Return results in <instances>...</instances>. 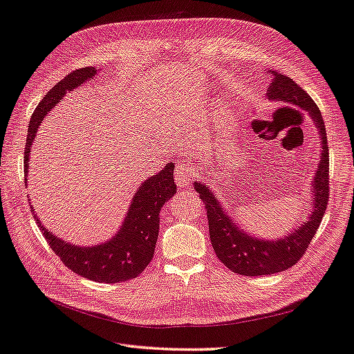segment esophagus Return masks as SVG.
<instances>
[{
    "instance_id": "34e87169",
    "label": "esophagus",
    "mask_w": 354,
    "mask_h": 354,
    "mask_svg": "<svg viewBox=\"0 0 354 354\" xmlns=\"http://www.w3.org/2000/svg\"><path fill=\"white\" fill-rule=\"evenodd\" d=\"M174 176H176V181L180 189H186L196 177V169L194 165H190L189 162L187 164H177L176 169H174Z\"/></svg>"
}]
</instances>
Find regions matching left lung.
I'll return each instance as SVG.
<instances>
[{"instance_id":"1","label":"left lung","mask_w":354,"mask_h":354,"mask_svg":"<svg viewBox=\"0 0 354 354\" xmlns=\"http://www.w3.org/2000/svg\"><path fill=\"white\" fill-rule=\"evenodd\" d=\"M268 74H272V82L268 86V93H266L268 98L293 104V106L308 111L322 138L320 146L323 150L316 177H314V204L308 221H305L299 229H293L292 234L277 241L259 240V238L244 234V231L238 229L232 218L227 216V212H225L221 203L205 185H194L199 194V199H203L205 204L209 240H212L216 256L229 270L247 277L277 274L299 262L304 253L307 252L313 236L316 235L329 201V147L326 128H324L317 104L286 74L271 70Z\"/></svg>"}]
</instances>
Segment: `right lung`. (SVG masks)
<instances>
[{"label": "right lung", "instance_id": "1", "mask_svg": "<svg viewBox=\"0 0 354 354\" xmlns=\"http://www.w3.org/2000/svg\"><path fill=\"white\" fill-rule=\"evenodd\" d=\"M95 74H97V68L93 66H86V68L70 73L53 89L47 92L43 101L37 106L31 116L30 127H28L24 156L25 180L31 145L38 127L41 125V120L62 100L66 91L82 86L83 82L92 79ZM176 192L174 162H169L156 176H151L138 187L119 232L110 241L98 245L79 247L70 244L47 231L41 222H38V217H35V221L55 254L59 256L62 263L68 266L73 272L100 283H120L136 279L153 259L159 234V212L162 205L171 196H174Z\"/></svg>", "mask_w": 354, "mask_h": 354}]
</instances>
